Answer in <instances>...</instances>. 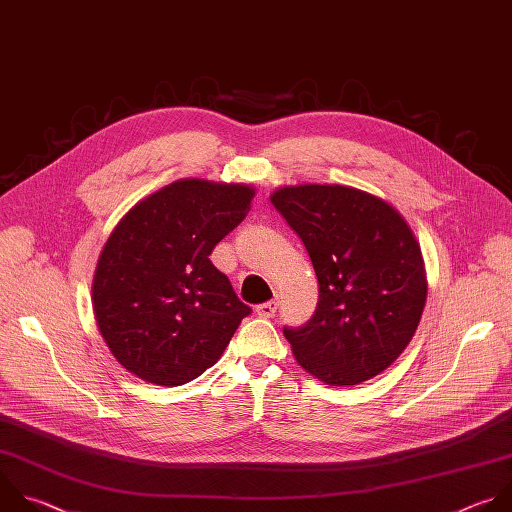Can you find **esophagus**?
Returning a JSON list of instances; mask_svg holds the SVG:
<instances>
[{
	"label": "esophagus",
	"mask_w": 512,
	"mask_h": 512,
	"mask_svg": "<svg viewBox=\"0 0 512 512\" xmlns=\"http://www.w3.org/2000/svg\"><path fill=\"white\" fill-rule=\"evenodd\" d=\"M277 301L275 299H271V301H267V303H261V305H257L255 307V313L259 315V317H273L275 315V311H277Z\"/></svg>",
	"instance_id": "obj_1"
}]
</instances>
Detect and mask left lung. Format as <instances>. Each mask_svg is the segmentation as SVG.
I'll return each mask as SVG.
<instances>
[{
    "label": "left lung",
    "mask_w": 512,
    "mask_h": 512,
    "mask_svg": "<svg viewBox=\"0 0 512 512\" xmlns=\"http://www.w3.org/2000/svg\"><path fill=\"white\" fill-rule=\"evenodd\" d=\"M271 203L303 241L319 301L283 329L297 364L325 386L372 380L406 350L428 295L420 243L382 197L348 185H285Z\"/></svg>",
    "instance_id": "1"
}]
</instances>
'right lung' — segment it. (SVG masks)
<instances>
[{
  "instance_id": "right-lung-1",
  "label": "right lung",
  "mask_w": 512,
  "mask_h": 512,
  "mask_svg": "<svg viewBox=\"0 0 512 512\" xmlns=\"http://www.w3.org/2000/svg\"><path fill=\"white\" fill-rule=\"evenodd\" d=\"M255 187L181 179L138 201L104 243L92 307L116 362L175 388L215 366L251 313L209 259L251 211Z\"/></svg>"
}]
</instances>
